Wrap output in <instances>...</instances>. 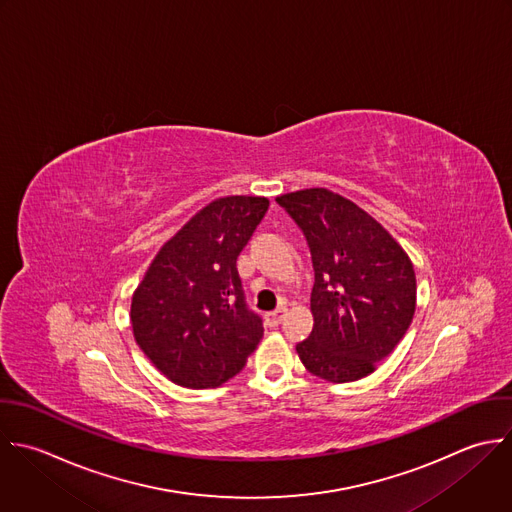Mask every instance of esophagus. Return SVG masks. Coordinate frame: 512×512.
Returning <instances> with one entry per match:
<instances>
[{
	"mask_svg": "<svg viewBox=\"0 0 512 512\" xmlns=\"http://www.w3.org/2000/svg\"><path fill=\"white\" fill-rule=\"evenodd\" d=\"M285 313H287V309H285L283 305H281V307H277L275 311L267 313V323H269V327H277V325L283 321Z\"/></svg>",
	"mask_w": 512,
	"mask_h": 512,
	"instance_id": "esophagus-1",
	"label": "esophagus"
}]
</instances>
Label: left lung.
Wrapping results in <instances>:
<instances>
[{
    "label": "left lung",
    "instance_id": "1",
    "mask_svg": "<svg viewBox=\"0 0 512 512\" xmlns=\"http://www.w3.org/2000/svg\"><path fill=\"white\" fill-rule=\"evenodd\" d=\"M277 203L303 231L315 269V325L297 345L299 359L325 381H359L395 351L413 321V263L381 223L329 189L287 193Z\"/></svg>",
    "mask_w": 512,
    "mask_h": 512
}]
</instances>
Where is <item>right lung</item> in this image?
<instances>
[{
	"label": "right lung",
	"mask_w": 512,
	"mask_h": 512,
	"mask_svg": "<svg viewBox=\"0 0 512 512\" xmlns=\"http://www.w3.org/2000/svg\"><path fill=\"white\" fill-rule=\"evenodd\" d=\"M269 209L265 197H221L155 255L131 301V327L149 361L175 385L215 389L263 339L237 259Z\"/></svg>",
	"instance_id": "right-lung-1"
}]
</instances>
